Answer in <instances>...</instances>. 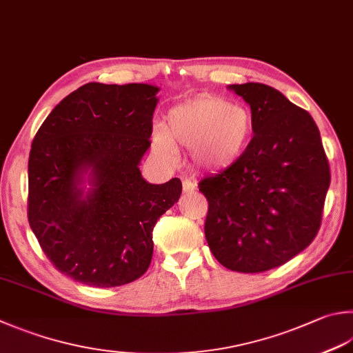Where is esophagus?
Wrapping results in <instances>:
<instances>
[{"mask_svg": "<svg viewBox=\"0 0 353 353\" xmlns=\"http://www.w3.org/2000/svg\"><path fill=\"white\" fill-rule=\"evenodd\" d=\"M196 189V183L192 181V179H184L183 181V190L184 194H190V192H194Z\"/></svg>", "mask_w": 353, "mask_h": 353, "instance_id": "34e87169", "label": "esophagus"}]
</instances>
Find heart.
Returning a JSON list of instances; mask_svg holds the SVG:
<instances>
[{
	"label": "heart",
	"mask_w": 353,
	"mask_h": 353,
	"mask_svg": "<svg viewBox=\"0 0 353 353\" xmlns=\"http://www.w3.org/2000/svg\"><path fill=\"white\" fill-rule=\"evenodd\" d=\"M252 138L254 118L248 108L218 97H199L172 108L165 125H155L152 141L165 159H175L176 150L184 149L201 168L223 170L243 158Z\"/></svg>",
	"instance_id": "heart-1"
}]
</instances>
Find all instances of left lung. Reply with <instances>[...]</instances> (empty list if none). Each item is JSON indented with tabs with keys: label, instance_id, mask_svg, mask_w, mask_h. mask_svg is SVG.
<instances>
[{
	"label": "left lung",
	"instance_id": "obj_1",
	"mask_svg": "<svg viewBox=\"0 0 353 353\" xmlns=\"http://www.w3.org/2000/svg\"><path fill=\"white\" fill-rule=\"evenodd\" d=\"M229 89L250 105L254 138L239 161L199 181L209 203L204 234L224 268L258 274L314 241L330 169L309 112L261 83Z\"/></svg>",
	"mask_w": 353,
	"mask_h": 353
}]
</instances>
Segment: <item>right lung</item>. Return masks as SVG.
<instances>
[{
	"label": "right lung",
	"instance_id": "add662e5",
	"mask_svg": "<svg viewBox=\"0 0 353 353\" xmlns=\"http://www.w3.org/2000/svg\"><path fill=\"white\" fill-rule=\"evenodd\" d=\"M158 90L88 83L55 105L33 138L30 229L52 264L78 283L138 280L150 265L158 218L181 195L178 178L150 184L139 172Z\"/></svg>",
	"mask_w": 353,
	"mask_h": 353
}]
</instances>
